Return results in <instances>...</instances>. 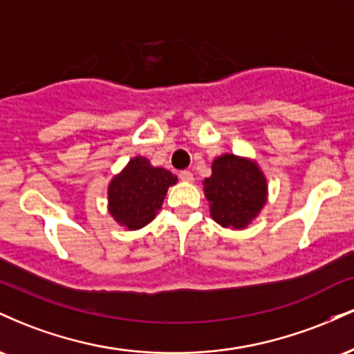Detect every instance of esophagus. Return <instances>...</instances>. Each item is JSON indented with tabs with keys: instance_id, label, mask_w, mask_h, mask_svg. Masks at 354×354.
<instances>
[{
	"instance_id": "esophagus-1",
	"label": "esophagus",
	"mask_w": 354,
	"mask_h": 354,
	"mask_svg": "<svg viewBox=\"0 0 354 354\" xmlns=\"http://www.w3.org/2000/svg\"><path fill=\"white\" fill-rule=\"evenodd\" d=\"M178 176H180V180L185 181V183L193 181V173L186 171V169H185V171H180V174H178Z\"/></svg>"
}]
</instances>
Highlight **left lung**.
Masks as SVG:
<instances>
[{
	"label": "left lung",
	"instance_id": "left-lung-1",
	"mask_svg": "<svg viewBox=\"0 0 354 354\" xmlns=\"http://www.w3.org/2000/svg\"><path fill=\"white\" fill-rule=\"evenodd\" d=\"M266 180L258 165L234 154L213 161V173L205 180L211 216L225 228L241 230L258 216L266 203Z\"/></svg>",
	"mask_w": 354,
	"mask_h": 354
}]
</instances>
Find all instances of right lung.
Masks as SVG:
<instances>
[{
    "mask_svg": "<svg viewBox=\"0 0 354 354\" xmlns=\"http://www.w3.org/2000/svg\"><path fill=\"white\" fill-rule=\"evenodd\" d=\"M176 181L178 178L168 169L153 168L143 156L133 158L109 183V214L128 230L143 228L156 216L166 191Z\"/></svg>",
    "mask_w": 354,
    "mask_h": 354,
    "instance_id": "add662e5",
    "label": "right lung"
}]
</instances>
